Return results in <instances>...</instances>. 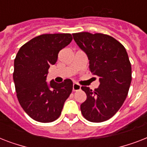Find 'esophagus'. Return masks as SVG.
Masks as SVG:
<instances>
[{
  "instance_id": "obj_1",
  "label": "esophagus",
  "mask_w": 147,
  "mask_h": 147,
  "mask_svg": "<svg viewBox=\"0 0 147 147\" xmlns=\"http://www.w3.org/2000/svg\"><path fill=\"white\" fill-rule=\"evenodd\" d=\"M81 89V85H78V83H74L73 87H72V90L73 92H78Z\"/></svg>"
}]
</instances>
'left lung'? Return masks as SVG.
I'll list each match as a JSON object with an SVG mask.
<instances>
[{"instance_id": "left-lung-1", "label": "left lung", "mask_w": 147, "mask_h": 147, "mask_svg": "<svg viewBox=\"0 0 147 147\" xmlns=\"http://www.w3.org/2000/svg\"><path fill=\"white\" fill-rule=\"evenodd\" d=\"M72 36L87 54L91 72L100 81L94 91L82 87L87 95L81 105L82 114L91 122L107 121L118 111L127 96L132 79L127 53L121 42L109 35L82 32Z\"/></svg>"}]
</instances>
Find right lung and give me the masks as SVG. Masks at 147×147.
Listing matches in <instances>:
<instances>
[{"mask_svg":"<svg viewBox=\"0 0 147 147\" xmlns=\"http://www.w3.org/2000/svg\"><path fill=\"white\" fill-rule=\"evenodd\" d=\"M72 40L70 33L42 34L23 45L14 59L13 78L20 105L31 118L49 123L59 118L65 101L72 92L73 83L46 82L51 65L58 54Z\"/></svg>","mask_w":147,"mask_h":147,"instance_id":"1","label":"right lung"}]
</instances>
